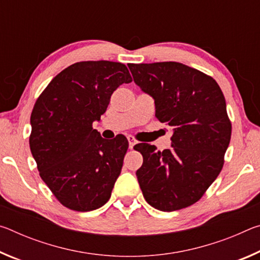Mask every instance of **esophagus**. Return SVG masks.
<instances>
[{"instance_id": "1", "label": "esophagus", "mask_w": 260, "mask_h": 260, "mask_svg": "<svg viewBox=\"0 0 260 260\" xmlns=\"http://www.w3.org/2000/svg\"><path fill=\"white\" fill-rule=\"evenodd\" d=\"M128 143H129V149H133V147L135 146L136 144V142H138V141H136V139L134 138V136H132V135H129L128 138Z\"/></svg>"}]
</instances>
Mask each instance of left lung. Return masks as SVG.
<instances>
[{
    "instance_id": "1",
    "label": "left lung",
    "mask_w": 260,
    "mask_h": 260,
    "mask_svg": "<svg viewBox=\"0 0 260 260\" xmlns=\"http://www.w3.org/2000/svg\"><path fill=\"white\" fill-rule=\"evenodd\" d=\"M134 81L152 96L156 118L173 127L172 149L136 144V171L144 199L171 212L196 203L221 171L232 135L226 101L217 81L177 61L129 64ZM134 147V148H135Z\"/></svg>"
}]
</instances>
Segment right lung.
<instances>
[{
    "instance_id": "add662e5",
    "label": "right lung",
    "mask_w": 260,
    "mask_h": 260,
    "mask_svg": "<svg viewBox=\"0 0 260 260\" xmlns=\"http://www.w3.org/2000/svg\"><path fill=\"white\" fill-rule=\"evenodd\" d=\"M132 77L125 64L87 60L70 65L39 96L30 114V152L61 205L87 212L111 196L128 149L124 135L105 140L93 122L114 90Z\"/></svg>"
}]
</instances>
